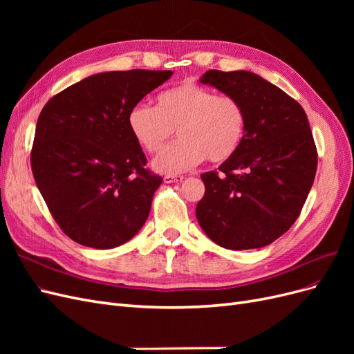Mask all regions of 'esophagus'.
Wrapping results in <instances>:
<instances>
[{"instance_id":"34e87169","label":"esophagus","mask_w":354,"mask_h":354,"mask_svg":"<svg viewBox=\"0 0 354 354\" xmlns=\"http://www.w3.org/2000/svg\"><path fill=\"white\" fill-rule=\"evenodd\" d=\"M183 178H185L183 176H165L164 181L165 183H178V181H181Z\"/></svg>"}]
</instances>
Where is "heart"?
Masks as SVG:
<instances>
[{
  "label": "heart",
  "instance_id": "obj_1",
  "mask_svg": "<svg viewBox=\"0 0 354 354\" xmlns=\"http://www.w3.org/2000/svg\"><path fill=\"white\" fill-rule=\"evenodd\" d=\"M128 130L147 153L162 151L174 130L180 140L153 160L158 173L174 176L209 162H224L241 147L246 112L239 99L185 81L156 95V106L136 104L127 118Z\"/></svg>",
  "mask_w": 354,
  "mask_h": 354
}]
</instances>
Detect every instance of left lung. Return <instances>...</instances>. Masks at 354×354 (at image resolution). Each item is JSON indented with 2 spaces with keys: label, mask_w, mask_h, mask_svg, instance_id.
I'll list each match as a JSON object with an SVG mask.
<instances>
[{
  "label": "left lung",
  "mask_w": 354,
  "mask_h": 354,
  "mask_svg": "<svg viewBox=\"0 0 354 354\" xmlns=\"http://www.w3.org/2000/svg\"><path fill=\"white\" fill-rule=\"evenodd\" d=\"M201 82L242 102L246 131L236 153L201 174L205 195L196 205L198 223L223 248H261L295 223L315 181L317 151L307 115L252 72L211 69Z\"/></svg>",
  "instance_id": "8db88e82"
}]
</instances>
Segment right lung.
I'll return each mask as SVG.
<instances>
[{
  "mask_svg": "<svg viewBox=\"0 0 354 354\" xmlns=\"http://www.w3.org/2000/svg\"><path fill=\"white\" fill-rule=\"evenodd\" d=\"M171 71L95 73L42 108L30 151L35 183L72 241L109 250L130 241L151 212L162 177L128 130L127 118Z\"/></svg>",
  "mask_w": 354,
  "mask_h": 354,
  "instance_id": "obj_1",
  "label": "right lung"
}]
</instances>
